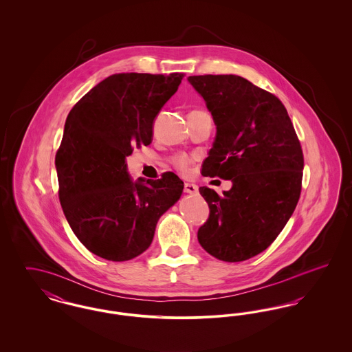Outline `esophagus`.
Returning a JSON list of instances; mask_svg holds the SVG:
<instances>
[{
	"label": "esophagus",
	"instance_id": "obj_1",
	"mask_svg": "<svg viewBox=\"0 0 352 352\" xmlns=\"http://www.w3.org/2000/svg\"><path fill=\"white\" fill-rule=\"evenodd\" d=\"M184 192L187 194H197L198 192V186L194 184H184Z\"/></svg>",
	"mask_w": 352,
	"mask_h": 352
}]
</instances>
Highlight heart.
Here are the masks:
<instances>
[{
  "label": "heart",
  "mask_w": 352,
  "mask_h": 352,
  "mask_svg": "<svg viewBox=\"0 0 352 352\" xmlns=\"http://www.w3.org/2000/svg\"><path fill=\"white\" fill-rule=\"evenodd\" d=\"M195 112H203V111H195ZM191 162H192L191 157L187 155V154H184V153L177 154L175 157H173V165L175 168H179L181 171H187L190 165H191Z\"/></svg>",
  "instance_id": "1"
}]
</instances>
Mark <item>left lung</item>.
I'll return each mask as SVG.
<instances>
[{
  "label": "left lung",
  "mask_w": 352,
  "mask_h": 352,
  "mask_svg": "<svg viewBox=\"0 0 352 352\" xmlns=\"http://www.w3.org/2000/svg\"><path fill=\"white\" fill-rule=\"evenodd\" d=\"M206 101L217 138L201 174L231 179L223 197L203 186L210 217L198 230L203 250L237 263L265 251L301 195L303 153L284 104L237 75L187 79Z\"/></svg>",
  "instance_id": "8db88e82"
}]
</instances>
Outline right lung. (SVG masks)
<instances>
[{"label":"right lung","instance_id":"right-lung-1","mask_svg":"<svg viewBox=\"0 0 352 352\" xmlns=\"http://www.w3.org/2000/svg\"><path fill=\"white\" fill-rule=\"evenodd\" d=\"M184 74H115L69 111L55 155L59 201L84 247L109 261L132 260L151 247L158 219L181 198L174 173L133 182L125 157L149 145L153 122Z\"/></svg>","mask_w":352,"mask_h":352}]
</instances>
